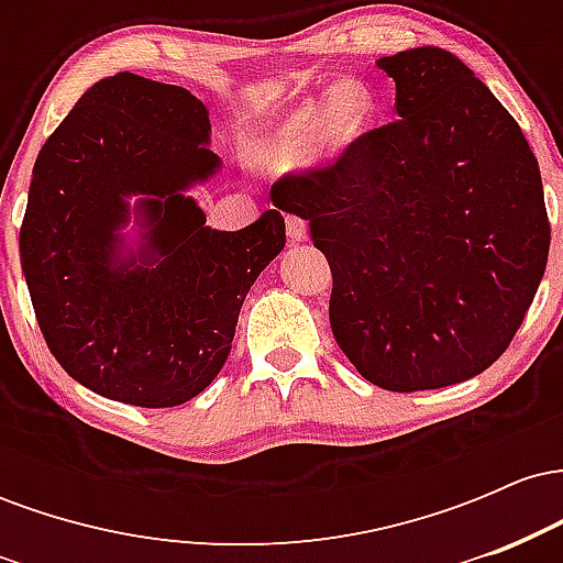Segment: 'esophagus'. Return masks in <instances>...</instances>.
<instances>
[{
  "label": "esophagus",
  "mask_w": 563,
  "mask_h": 563,
  "mask_svg": "<svg viewBox=\"0 0 563 563\" xmlns=\"http://www.w3.org/2000/svg\"><path fill=\"white\" fill-rule=\"evenodd\" d=\"M286 230H288L290 241H296V243L307 241V222H303L301 217L288 214V217H286Z\"/></svg>",
  "instance_id": "obj_1"
}]
</instances>
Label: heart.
<instances>
[{
  "instance_id": "b5f03b06",
  "label": "heart",
  "mask_w": 563,
  "mask_h": 563,
  "mask_svg": "<svg viewBox=\"0 0 563 563\" xmlns=\"http://www.w3.org/2000/svg\"><path fill=\"white\" fill-rule=\"evenodd\" d=\"M376 100L360 81H339L320 100H307L290 111L262 151V164L273 172L307 169L314 158L335 156L371 129Z\"/></svg>"
}]
</instances>
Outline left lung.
<instances>
[{"mask_svg":"<svg viewBox=\"0 0 563 563\" xmlns=\"http://www.w3.org/2000/svg\"><path fill=\"white\" fill-rule=\"evenodd\" d=\"M397 121L333 164L288 174L273 203L309 222L333 273L331 328L386 391L479 376L506 352L545 273L538 158L474 70L439 47L380 57Z\"/></svg>","mask_w":563,"mask_h":563,"instance_id":"1","label":"left lung"}]
</instances>
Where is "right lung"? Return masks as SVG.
<instances>
[{"label": "right lung", "instance_id": "right-lung-1", "mask_svg": "<svg viewBox=\"0 0 563 563\" xmlns=\"http://www.w3.org/2000/svg\"><path fill=\"white\" fill-rule=\"evenodd\" d=\"M209 111L137 74L100 79L38 151L21 264L44 341L63 371L115 402L174 407L228 360L243 299L286 245V219L206 228L190 185L217 174ZM129 195L143 241L123 254Z\"/></svg>", "mask_w": 563, "mask_h": 563}]
</instances>
